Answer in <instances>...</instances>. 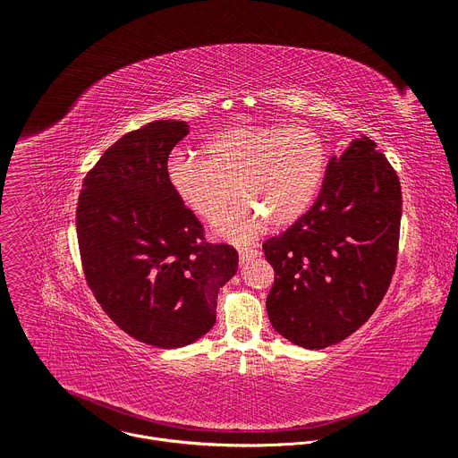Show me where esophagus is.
Returning a JSON list of instances; mask_svg holds the SVG:
<instances>
[{
  "label": "esophagus",
  "instance_id": "34e87169",
  "mask_svg": "<svg viewBox=\"0 0 458 458\" xmlns=\"http://www.w3.org/2000/svg\"><path fill=\"white\" fill-rule=\"evenodd\" d=\"M260 251L257 250V248H239V260H241V265H246V263H250V260L253 259V257H257Z\"/></svg>",
  "mask_w": 458,
  "mask_h": 458
}]
</instances>
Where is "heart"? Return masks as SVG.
Returning <instances> with one entry per match:
<instances>
[{
  "instance_id": "obj_1",
  "label": "heart",
  "mask_w": 458,
  "mask_h": 458,
  "mask_svg": "<svg viewBox=\"0 0 458 458\" xmlns=\"http://www.w3.org/2000/svg\"><path fill=\"white\" fill-rule=\"evenodd\" d=\"M205 159L172 156L166 179L179 201L201 219H217L237 198L246 203L217 223L230 239H248L263 223L293 225L313 203L328 152L308 126L232 124L208 138Z\"/></svg>"
}]
</instances>
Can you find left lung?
Wrapping results in <instances>:
<instances>
[{
    "instance_id": "1",
    "label": "left lung",
    "mask_w": 458,
    "mask_h": 458,
    "mask_svg": "<svg viewBox=\"0 0 458 458\" xmlns=\"http://www.w3.org/2000/svg\"><path fill=\"white\" fill-rule=\"evenodd\" d=\"M375 147L362 136L334 156L313 207L263 244L276 272L267 299L270 322L306 350L357 332L395 274L401 181Z\"/></svg>"
}]
</instances>
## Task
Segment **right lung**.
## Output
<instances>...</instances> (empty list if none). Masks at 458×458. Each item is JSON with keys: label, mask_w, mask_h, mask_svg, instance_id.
I'll return each instance as SVG.
<instances>
[{"label": "right lung", "mask_w": 458, "mask_h": 458, "mask_svg": "<svg viewBox=\"0 0 458 458\" xmlns=\"http://www.w3.org/2000/svg\"><path fill=\"white\" fill-rule=\"evenodd\" d=\"M186 134L172 119L124 134L87 174L76 210L96 301L124 334L168 350L212 330L219 288L239 263L233 246L205 241L168 184V156Z\"/></svg>", "instance_id": "right-lung-1"}]
</instances>
